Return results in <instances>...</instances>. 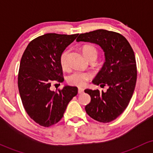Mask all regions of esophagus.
<instances>
[{
    "instance_id": "1",
    "label": "esophagus",
    "mask_w": 153,
    "mask_h": 153,
    "mask_svg": "<svg viewBox=\"0 0 153 153\" xmlns=\"http://www.w3.org/2000/svg\"><path fill=\"white\" fill-rule=\"evenodd\" d=\"M84 91V89L82 88H78V94H82Z\"/></svg>"
}]
</instances>
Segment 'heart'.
Returning a JSON list of instances; mask_svg holds the SVG:
<instances>
[{
  "label": "heart",
  "instance_id": "b5f03b06",
  "mask_svg": "<svg viewBox=\"0 0 153 153\" xmlns=\"http://www.w3.org/2000/svg\"><path fill=\"white\" fill-rule=\"evenodd\" d=\"M82 52L84 55L87 57L90 54L96 53L97 54V50L94 47L91 45H85L82 47ZM69 54V50H65L62 52L59 57V62L61 67L63 69L68 68V57ZM91 75L86 72H74L70 75L68 78V82L71 85H76V86H84L86 84L87 81L90 80Z\"/></svg>",
  "mask_w": 153,
  "mask_h": 153
}]
</instances>
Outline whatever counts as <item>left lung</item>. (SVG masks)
Returning <instances> with one entry per match:
<instances>
[{
  "label": "left lung",
  "instance_id": "1",
  "mask_svg": "<svg viewBox=\"0 0 153 153\" xmlns=\"http://www.w3.org/2000/svg\"><path fill=\"white\" fill-rule=\"evenodd\" d=\"M76 41L96 44L104 52V64L92 82L108 88L106 92L85 89L91 100L85 109L98 122H111L126 109L134 93L137 81L134 51L122 34L104 29L80 34Z\"/></svg>",
  "mask_w": 153,
  "mask_h": 153
}]
</instances>
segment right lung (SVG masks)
<instances>
[{"mask_svg": "<svg viewBox=\"0 0 153 153\" xmlns=\"http://www.w3.org/2000/svg\"><path fill=\"white\" fill-rule=\"evenodd\" d=\"M78 36L44 34L32 40L22 55L18 76L21 99L28 115L43 127L57 124L78 94V88L70 85L58 92L50 89L53 82L64 81L59 57Z\"/></svg>", "mask_w": 153, "mask_h": 153, "instance_id": "right-lung-1", "label": "right lung"}]
</instances>
